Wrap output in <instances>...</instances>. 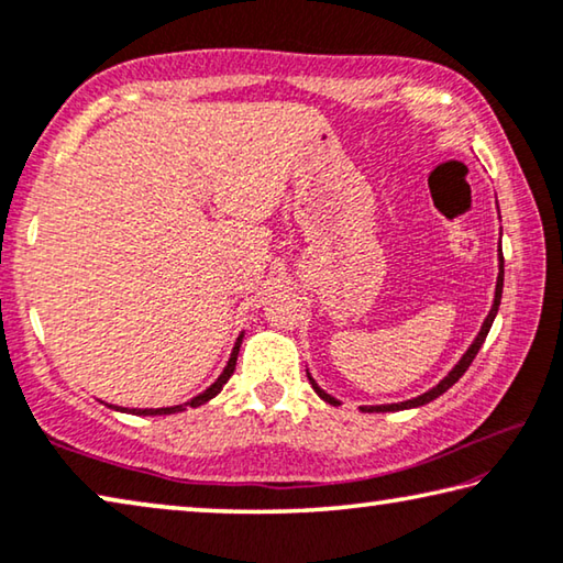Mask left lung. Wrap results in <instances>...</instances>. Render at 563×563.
Wrapping results in <instances>:
<instances>
[{"mask_svg":"<svg viewBox=\"0 0 563 563\" xmlns=\"http://www.w3.org/2000/svg\"><path fill=\"white\" fill-rule=\"evenodd\" d=\"M501 292H504V255H498V280H496V296H494V306H490V310H488V316H486V320H484V325H481V330H478V335H476V341L471 343V347L466 353H463V358L453 365V371L449 373V376H445L439 386H433L431 390H426L423 396H418V398H410V400H404V404H390V406H363L361 410H365V413H373V410H376V413H386V410H406V408H418V406H426V404H431L433 398H439L441 394H445V390H449L453 383H456L463 373L468 371V365L474 363V358H476V353L481 351V345H484V341H486V335H488V330H490V325H494V318H496V313H498V306H501ZM308 380H310V386H313V390L316 394L325 400V404H330V406H341L338 404V400L330 396V394H325L323 388L318 386V383L310 378V373H308Z\"/></svg>","mask_w":563,"mask_h":563,"instance_id":"left-lung-1","label":"left lung"}]
</instances>
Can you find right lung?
<instances>
[{
	"mask_svg": "<svg viewBox=\"0 0 563 563\" xmlns=\"http://www.w3.org/2000/svg\"><path fill=\"white\" fill-rule=\"evenodd\" d=\"M240 343H243V335L238 338V343H235V347H233V353H230V361H228V365H225V371L220 373V378L212 383V386L205 390V394H200V396H195L190 404L187 406H192V408H198V406H202V404H208L210 398H216L220 390H222V386H225V383L230 380V376H233V371H235V361H238V351H240ZM112 408H118V406H112ZM118 410H128V408H118ZM177 410H185V406H169V408H132V410H128V413H135V416H167V413H177Z\"/></svg>",
	"mask_w": 563,
	"mask_h": 563,
	"instance_id": "right-lung-1",
	"label": "right lung"
}]
</instances>
